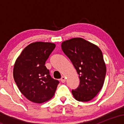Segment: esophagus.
Wrapping results in <instances>:
<instances>
[{"label":"esophagus","mask_w":124,"mask_h":124,"mask_svg":"<svg viewBox=\"0 0 124 124\" xmlns=\"http://www.w3.org/2000/svg\"><path fill=\"white\" fill-rule=\"evenodd\" d=\"M61 81L62 82V83H64V82H65V81H66V78H65V76H62V78H61Z\"/></svg>","instance_id":"1"}]
</instances>
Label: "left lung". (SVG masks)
Returning <instances> with one entry per match:
<instances>
[{
	"instance_id": "1",
	"label": "left lung",
	"mask_w": 124,
	"mask_h": 124,
	"mask_svg": "<svg viewBox=\"0 0 124 124\" xmlns=\"http://www.w3.org/2000/svg\"><path fill=\"white\" fill-rule=\"evenodd\" d=\"M62 49L79 75L80 84L72 93L79 101L91 100L99 93L104 82L106 66L100 49L81 38L62 43Z\"/></svg>"
}]
</instances>
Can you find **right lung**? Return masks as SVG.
Listing matches in <instances>:
<instances>
[{"instance_id": "add662e5", "label": "right lung", "mask_w": 124, "mask_h": 124, "mask_svg": "<svg viewBox=\"0 0 124 124\" xmlns=\"http://www.w3.org/2000/svg\"><path fill=\"white\" fill-rule=\"evenodd\" d=\"M51 42H36L26 46L16 61L15 81L21 93L35 103H42L53 97L59 82L51 76L46 61L55 48Z\"/></svg>"}]
</instances>
